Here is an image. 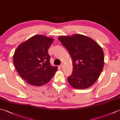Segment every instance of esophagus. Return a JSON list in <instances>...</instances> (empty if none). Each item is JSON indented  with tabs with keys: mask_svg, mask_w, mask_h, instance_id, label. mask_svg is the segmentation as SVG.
Segmentation results:
<instances>
[{
	"mask_svg": "<svg viewBox=\"0 0 120 120\" xmlns=\"http://www.w3.org/2000/svg\"><path fill=\"white\" fill-rule=\"evenodd\" d=\"M60 68H63V64H62L61 65H60Z\"/></svg>",
	"mask_w": 120,
	"mask_h": 120,
	"instance_id": "1",
	"label": "esophagus"
}]
</instances>
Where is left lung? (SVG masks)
Segmentation results:
<instances>
[{"label": "left lung", "instance_id": "8db88e82", "mask_svg": "<svg viewBox=\"0 0 120 120\" xmlns=\"http://www.w3.org/2000/svg\"><path fill=\"white\" fill-rule=\"evenodd\" d=\"M58 39L72 59L73 73L68 78L70 85L77 89L90 87L103 69L102 48L91 38L82 34L61 36Z\"/></svg>", "mask_w": 120, "mask_h": 120}]
</instances>
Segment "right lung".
Here are the masks:
<instances>
[{"label":"right lung","mask_w":120,"mask_h":120,"mask_svg":"<svg viewBox=\"0 0 120 120\" xmlns=\"http://www.w3.org/2000/svg\"><path fill=\"white\" fill-rule=\"evenodd\" d=\"M52 38L37 35L21 43L13 55V63L20 76L34 86H43L52 79L58 67L50 63L48 50Z\"/></svg>","instance_id":"add662e5"}]
</instances>
